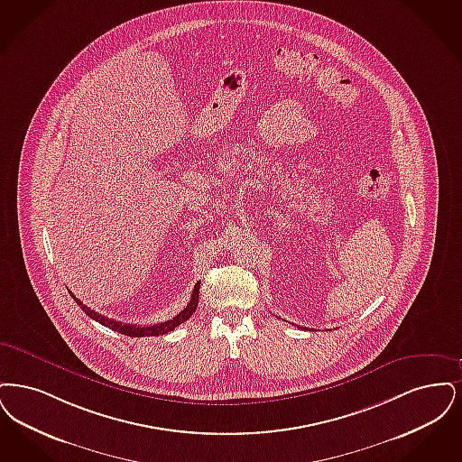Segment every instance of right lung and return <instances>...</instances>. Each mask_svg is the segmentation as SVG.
<instances>
[{
  "mask_svg": "<svg viewBox=\"0 0 462 462\" xmlns=\"http://www.w3.org/2000/svg\"><path fill=\"white\" fill-rule=\"evenodd\" d=\"M199 291H200V282L195 284L193 293H191V299H189V303L180 310V314H178L176 318H172V319H169V321L153 324V326L122 324V322L108 319V318L101 316L98 312L91 310L89 307H86L79 299H76V295H74V293H70V291H69V293L72 295V299H74L76 303L79 305L80 309L84 310V314H86V316H89L91 319L100 322L103 326H106V328H110V329L117 331V333H121V335H125V337H138V338H140V337H159V335H165V333H169V331L176 329V328H178L180 324H182V322L188 321V319L193 316V312L197 310V307H199Z\"/></svg>",
  "mask_w": 462,
  "mask_h": 462,
  "instance_id": "add662e5",
  "label": "right lung"
}]
</instances>
